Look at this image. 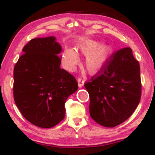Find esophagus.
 I'll return each instance as SVG.
<instances>
[{
    "label": "esophagus",
    "instance_id": "34e87169",
    "mask_svg": "<svg viewBox=\"0 0 155 155\" xmlns=\"http://www.w3.org/2000/svg\"><path fill=\"white\" fill-rule=\"evenodd\" d=\"M78 86H79V87L81 88L84 86V80L83 79H82V78H78Z\"/></svg>",
    "mask_w": 155,
    "mask_h": 155
}]
</instances>
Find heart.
I'll list each match as a JSON object with an SVG mask.
<instances>
[{"instance_id":"b5f03b06","label":"heart","mask_w":155,"mask_h":155,"mask_svg":"<svg viewBox=\"0 0 155 155\" xmlns=\"http://www.w3.org/2000/svg\"><path fill=\"white\" fill-rule=\"evenodd\" d=\"M77 49L87 56L86 68L90 73H97L107 64L113 52V48L108 44L102 45L100 41L83 39L77 45ZM62 62L68 70H73L79 63V58L73 49L67 48L62 54Z\"/></svg>"}]
</instances>
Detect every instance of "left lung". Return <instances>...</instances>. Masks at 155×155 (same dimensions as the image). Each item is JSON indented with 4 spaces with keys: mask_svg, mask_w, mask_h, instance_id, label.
<instances>
[{
    "mask_svg": "<svg viewBox=\"0 0 155 155\" xmlns=\"http://www.w3.org/2000/svg\"><path fill=\"white\" fill-rule=\"evenodd\" d=\"M140 65L127 47L114 53L105 66L84 87L90 95L91 118L113 128L132 115L141 97Z\"/></svg>",
    "mask_w": 155,
    "mask_h": 155,
    "instance_id": "obj_1",
    "label": "left lung"
}]
</instances>
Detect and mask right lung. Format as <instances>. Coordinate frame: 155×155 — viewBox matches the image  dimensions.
<instances>
[{"instance_id":"1","label":"right lung","mask_w":155,"mask_h":155,"mask_svg":"<svg viewBox=\"0 0 155 155\" xmlns=\"http://www.w3.org/2000/svg\"><path fill=\"white\" fill-rule=\"evenodd\" d=\"M22 51L14 68L15 102L31 124L52 128L64 118L65 103L78 82L61 68L62 47L55 37L31 39Z\"/></svg>"}]
</instances>
